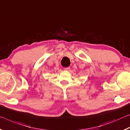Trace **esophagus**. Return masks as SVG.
<instances>
[{
    "mask_svg": "<svg viewBox=\"0 0 130 130\" xmlns=\"http://www.w3.org/2000/svg\"><path fill=\"white\" fill-rule=\"evenodd\" d=\"M70 67H67V68H65V69H65V70H69L70 69Z\"/></svg>",
    "mask_w": 130,
    "mask_h": 130,
    "instance_id": "1",
    "label": "esophagus"
}]
</instances>
